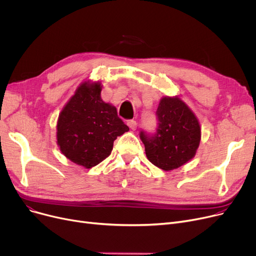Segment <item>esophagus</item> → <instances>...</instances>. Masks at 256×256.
Masks as SVG:
<instances>
[{
  "label": "esophagus",
  "mask_w": 256,
  "mask_h": 256,
  "mask_svg": "<svg viewBox=\"0 0 256 256\" xmlns=\"http://www.w3.org/2000/svg\"><path fill=\"white\" fill-rule=\"evenodd\" d=\"M128 128H130V130H135L136 128H137V121L136 120H134V119H130V120H128Z\"/></svg>",
  "instance_id": "esophagus-1"
}]
</instances>
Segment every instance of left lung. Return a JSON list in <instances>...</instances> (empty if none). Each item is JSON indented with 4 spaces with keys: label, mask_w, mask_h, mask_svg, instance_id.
I'll return each mask as SVG.
<instances>
[{
    "label": "left lung",
    "mask_w": 256,
    "mask_h": 256,
    "mask_svg": "<svg viewBox=\"0 0 256 256\" xmlns=\"http://www.w3.org/2000/svg\"><path fill=\"white\" fill-rule=\"evenodd\" d=\"M154 132L142 130L140 139L150 162L165 171L176 169L195 156L200 142L198 120L178 98L160 100Z\"/></svg>",
    "instance_id": "8db88e82"
}]
</instances>
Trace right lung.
Here are the masks:
<instances>
[{
    "instance_id": "add662e5",
    "label": "right lung",
    "mask_w": 256,
    "mask_h": 256,
    "mask_svg": "<svg viewBox=\"0 0 256 256\" xmlns=\"http://www.w3.org/2000/svg\"><path fill=\"white\" fill-rule=\"evenodd\" d=\"M100 83L80 85L62 110L57 124V141L72 162L92 168L111 154L118 136L128 130L116 108L100 98Z\"/></svg>"
}]
</instances>
